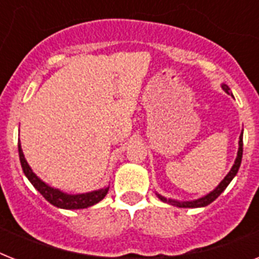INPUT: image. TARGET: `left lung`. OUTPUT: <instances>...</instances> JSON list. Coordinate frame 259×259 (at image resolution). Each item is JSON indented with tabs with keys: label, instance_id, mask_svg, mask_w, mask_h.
<instances>
[{
	"label": "left lung",
	"instance_id": "left-lung-1",
	"mask_svg": "<svg viewBox=\"0 0 259 259\" xmlns=\"http://www.w3.org/2000/svg\"><path fill=\"white\" fill-rule=\"evenodd\" d=\"M223 90H225L226 93L230 94V89L229 86H226V84H223ZM243 137H239V150H238V156H237V160H235V164L233 165V168H231V170L229 172V175L223 179V181H222L221 184L218 185L217 189H213L212 192L208 193L207 196L201 197V199H197V200L195 201H184V203H180V201H175V200H170V199H165V197H162L158 195V197L161 199L162 201H165V203H170V204L173 205H177V207H184V208H195V207H204V205H208L209 203H212L215 199H217L219 195H221L223 191L226 189V187L230 184V181L233 180L234 176L237 175L238 169H239V166H241V161H242V153H243Z\"/></svg>",
	"mask_w": 259,
	"mask_h": 259
}]
</instances>
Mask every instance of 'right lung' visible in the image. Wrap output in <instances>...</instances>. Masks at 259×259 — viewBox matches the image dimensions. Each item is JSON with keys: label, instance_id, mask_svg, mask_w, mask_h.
I'll list each match as a JSON object with an SVG mask.
<instances>
[{"label": "right lung", "instance_id": "right-lung-1", "mask_svg": "<svg viewBox=\"0 0 259 259\" xmlns=\"http://www.w3.org/2000/svg\"><path fill=\"white\" fill-rule=\"evenodd\" d=\"M18 154H20V161H21L22 170L25 173V176L28 177V180L33 184L34 188L37 189L42 196L46 197V200H48L51 204L56 205L59 208H87L90 205L97 204L98 201H101L102 199L106 196L107 191H109V188H102L99 189V191H94V192L90 193H82V195H67V193L60 192L59 189H54L51 188V187H48L46 183H42V181L32 172V169H30L29 165H28V162H26L25 157H24L20 141H18Z\"/></svg>", "mask_w": 259, "mask_h": 259}]
</instances>
